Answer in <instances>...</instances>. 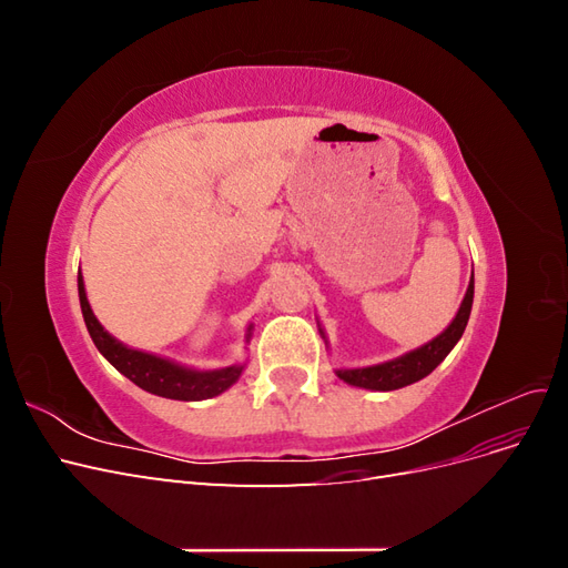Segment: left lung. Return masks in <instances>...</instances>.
<instances>
[{"mask_svg":"<svg viewBox=\"0 0 568 568\" xmlns=\"http://www.w3.org/2000/svg\"><path fill=\"white\" fill-rule=\"evenodd\" d=\"M471 303H474V277L469 282L467 294H464V301L459 305L455 320L450 322L448 329L438 334L434 341H428L422 348L409 351V353L395 357V359H388V363H382V365L357 367V369H336V376L351 386L369 388V390H395V388H403V386H409V384L424 379V376L432 374L443 363V359L448 357V353L455 348V343L462 338L464 329H467V322L471 315Z\"/></svg>","mask_w":568,"mask_h":568,"instance_id":"left-lung-1","label":"left lung"}]
</instances>
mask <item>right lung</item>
<instances>
[{"label": "right lung", "mask_w": 568, "mask_h": 568, "mask_svg": "<svg viewBox=\"0 0 568 568\" xmlns=\"http://www.w3.org/2000/svg\"><path fill=\"white\" fill-rule=\"evenodd\" d=\"M78 296H80L84 324H88V332L99 353L104 355L120 374H125L132 384L153 395H161V398H170V400H205V398H213V395L225 393L232 384H236V379L244 372V365L199 372V369L182 367L173 363V359L128 348L118 338H113L94 317L88 294H84L82 274H78ZM248 338H251V326H248L246 341Z\"/></svg>", "instance_id": "1"}]
</instances>
